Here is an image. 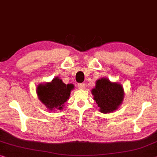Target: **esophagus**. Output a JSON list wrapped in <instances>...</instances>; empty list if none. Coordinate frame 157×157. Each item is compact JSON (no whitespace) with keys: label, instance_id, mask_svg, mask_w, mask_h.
<instances>
[{"label":"esophagus","instance_id":"esophagus-1","mask_svg":"<svg viewBox=\"0 0 157 157\" xmlns=\"http://www.w3.org/2000/svg\"><path fill=\"white\" fill-rule=\"evenodd\" d=\"M78 87L79 89H84V87H85V84H84V83H79L78 84Z\"/></svg>","mask_w":157,"mask_h":157}]
</instances>
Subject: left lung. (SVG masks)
Returning <instances> with one entry per match:
<instances>
[{
  "label": "left lung",
  "mask_w": 157,
  "mask_h": 157,
  "mask_svg": "<svg viewBox=\"0 0 157 157\" xmlns=\"http://www.w3.org/2000/svg\"><path fill=\"white\" fill-rule=\"evenodd\" d=\"M94 99L102 113L116 110L124 98V89L118 83H112L108 79L102 78L96 81V87L92 89Z\"/></svg>",
  "instance_id": "8db88e82"
}]
</instances>
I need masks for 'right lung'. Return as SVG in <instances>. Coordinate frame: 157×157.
Listing matches in <instances>:
<instances>
[{"instance_id": "add662e5", "label": "right lung", "mask_w": 157, "mask_h": 157, "mask_svg": "<svg viewBox=\"0 0 157 157\" xmlns=\"http://www.w3.org/2000/svg\"><path fill=\"white\" fill-rule=\"evenodd\" d=\"M73 84H66L58 78H54L52 82L40 84L37 88L38 98L49 110H62L63 104L71 95L73 89Z\"/></svg>"}]
</instances>
